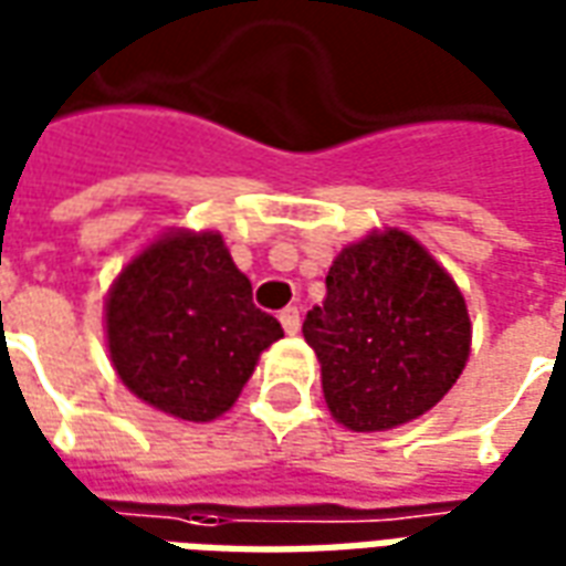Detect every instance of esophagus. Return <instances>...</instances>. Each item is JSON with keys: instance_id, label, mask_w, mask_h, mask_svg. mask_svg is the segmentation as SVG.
Instances as JSON below:
<instances>
[{"instance_id": "1", "label": "esophagus", "mask_w": 566, "mask_h": 566, "mask_svg": "<svg viewBox=\"0 0 566 566\" xmlns=\"http://www.w3.org/2000/svg\"><path fill=\"white\" fill-rule=\"evenodd\" d=\"M279 321H282L284 333H291V336H294V333H300V308L296 306L282 308V312H279Z\"/></svg>"}]
</instances>
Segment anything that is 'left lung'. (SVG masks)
I'll return each instance as SVG.
<instances>
[{"instance_id": "obj_1", "label": "left lung", "mask_w": 566, "mask_h": 566, "mask_svg": "<svg viewBox=\"0 0 566 566\" xmlns=\"http://www.w3.org/2000/svg\"><path fill=\"white\" fill-rule=\"evenodd\" d=\"M331 416L355 433L424 416L470 357L458 284L412 235L388 227L339 251L327 296L303 321Z\"/></svg>"}]
</instances>
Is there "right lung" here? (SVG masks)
<instances>
[{
	"mask_svg": "<svg viewBox=\"0 0 566 566\" xmlns=\"http://www.w3.org/2000/svg\"><path fill=\"white\" fill-rule=\"evenodd\" d=\"M284 331L251 300L221 233L172 230L129 260L105 296V339L129 391L166 416H223Z\"/></svg>",
	"mask_w": 566,
	"mask_h": 566,
	"instance_id": "1",
	"label": "right lung"
}]
</instances>
